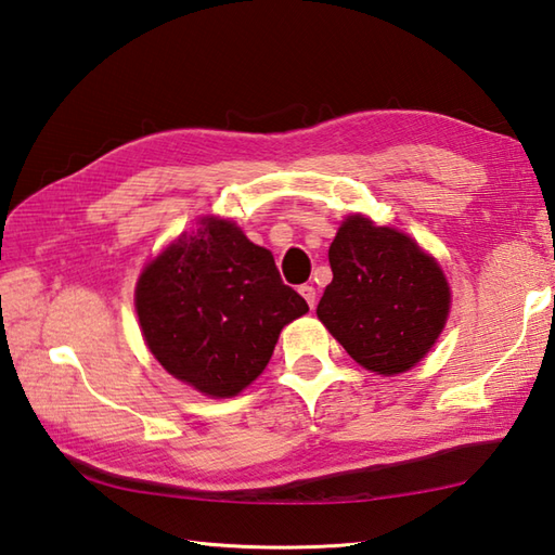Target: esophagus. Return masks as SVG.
I'll list each match as a JSON object with an SVG mask.
<instances>
[{"label":"esophagus","mask_w":555,"mask_h":555,"mask_svg":"<svg viewBox=\"0 0 555 555\" xmlns=\"http://www.w3.org/2000/svg\"><path fill=\"white\" fill-rule=\"evenodd\" d=\"M299 294H301L304 299H307V304H309L311 309L315 307V287H313V285H301V287H299Z\"/></svg>","instance_id":"1"}]
</instances>
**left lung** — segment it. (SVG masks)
Instances as JSON below:
<instances>
[{"label": "left lung", "instance_id": "obj_1", "mask_svg": "<svg viewBox=\"0 0 555 555\" xmlns=\"http://www.w3.org/2000/svg\"><path fill=\"white\" fill-rule=\"evenodd\" d=\"M327 258L333 282L315 309L323 325L369 371L412 369L448 319L443 270L410 236L361 215L343 222Z\"/></svg>", "mask_w": 555, "mask_h": 555}]
</instances>
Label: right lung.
<instances>
[{
    "label": "right lung",
    "instance_id": "right-lung-1",
    "mask_svg": "<svg viewBox=\"0 0 555 555\" xmlns=\"http://www.w3.org/2000/svg\"><path fill=\"white\" fill-rule=\"evenodd\" d=\"M135 311L155 359L210 398H230L273 357L282 327L309 311L273 254L230 220H203L143 270Z\"/></svg>",
    "mask_w": 555,
    "mask_h": 555
}]
</instances>
